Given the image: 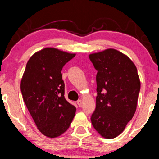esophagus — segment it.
<instances>
[{"label": "esophagus", "instance_id": "1", "mask_svg": "<svg viewBox=\"0 0 159 159\" xmlns=\"http://www.w3.org/2000/svg\"><path fill=\"white\" fill-rule=\"evenodd\" d=\"M76 103H77V105L80 106V107H82V106H83V101H82L81 100H79L76 101Z\"/></svg>", "mask_w": 159, "mask_h": 159}]
</instances>
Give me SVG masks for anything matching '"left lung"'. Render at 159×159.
Returning <instances> with one entry per match:
<instances>
[{"label": "left lung", "mask_w": 159, "mask_h": 159, "mask_svg": "<svg viewBox=\"0 0 159 159\" xmlns=\"http://www.w3.org/2000/svg\"><path fill=\"white\" fill-rule=\"evenodd\" d=\"M98 74L96 109L91 117L103 138L114 139L124 130L137 107L141 83L135 65L115 49L89 55Z\"/></svg>", "instance_id": "obj_1"}]
</instances>
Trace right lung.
Instances as JSON below:
<instances>
[{
  "instance_id": "add662e5",
  "label": "right lung",
  "mask_w": 159,
  "mask_h": 159,
  "mask_svg": "<svg viewBox=\"0 0 159 159\" xmlns=\"http://www.w3.org/2000/svg\"><path fill=\"white\" fill-rule=\"evenodd\" d=\"M75 54L47 48L30 57L20 82L30 114L43 135L56 138L69 128L76 107L65 98L61 70Z\"/></svg>"
}]
</instances>
